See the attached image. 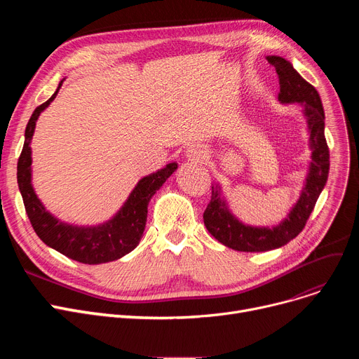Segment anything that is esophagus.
<instances>
[{"label": "esophagus", "mask_w": 359, "mask_h": 359, "mask_svg": "<svg viewBox=\"0 0 359 359\" xmlns=\"http://www.w3.org/2000/svg\"><path fill=\"white\" fill-rule=\"evenodd\" d=\"M187 157L192 161H205L208 158V151L203 148L202 145H192L189 149H187Z\"/></svg>", "instance_id": "obj_1"}]
</instances>
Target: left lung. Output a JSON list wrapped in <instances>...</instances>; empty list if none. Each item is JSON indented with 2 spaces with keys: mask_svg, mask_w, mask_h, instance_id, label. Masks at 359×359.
Instances as JSON below:
<instances>
[{
  "mask_svg": "<svg viewBox=\"0 0 359 359\" xmlns=\"http://www.w3.org/2000/svg\"><path fill=\"white\" fill-rule=\"evenodd\" d=\"M266 60L275 67L279 75V103H297L303 111L307 123L311 160L297 202L291 206L285 218L275 225L244 224L230 210L222 186L218 182L212 183V195L203 212V224L211 236L224 246L237 252H268L285 246L295 238L303 231L329 176L330 163L325 138V110L317 90L301 77L292 64L282 56L269 55Z\"/></svg>",
  "mask_w": 359,
  "mask_h": 359,
  "instance_id": "1",
  "label": "left lung"
}]
</instances>
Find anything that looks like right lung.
Listing matches in <instances>:
<instances>
[{
	"mask_svg": "<svg viewBox=\"0 0 359 359\" xmlns=\"http://www.w3.org/2000/svg\"><path fill=\"white\" fill-rule=\"evenodd\" d=\"M62 79L50 99L36 107L25 132V145L17 164V183L27 217L39 238L50 249L87 265H100L118 260L134 250L144 234L148 203L165 180L177 170V163H168L157 172L144 176L119 211L104 222L96 225L69 224L49 212L32 184V138L41 113L55 100L62 87Z\"/></svg>",
	"mask_w": 359,
	"mask_h": 359,
	"instance_id": "1",
	"label": "right lung"
}]
</instances>
